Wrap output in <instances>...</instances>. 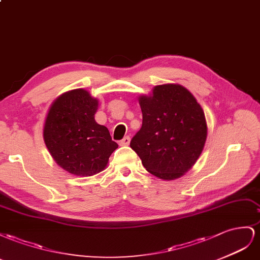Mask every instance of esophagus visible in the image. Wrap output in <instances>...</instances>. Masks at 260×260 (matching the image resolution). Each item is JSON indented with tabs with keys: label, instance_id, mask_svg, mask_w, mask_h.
Masks as SVG:
<instances>
[{
	"label": "esophagus",
	"instance_id": "1",
	"mask_svg": "<svg viewBox=\"0 0 260 260\" xmlns=\"http://www.w3.org/2000/svg\"><path fill=\"white\" fill-rule=\"evenodd\" d=\"M129 143H131V138L128 136H126L122 140H120V145L121 146H128Z\"/></svg>",
	"mask_w": 260,
	"mask_h": 260
}]
</instances>
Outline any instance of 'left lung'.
<instances>
[{
    "label": "left lung",
    "mask_w": 260,
    "mask_h": 260,
    "mask_svg": "<svg viewBox=\"0 0 260 260\" xmlns=\"http://www.w3.org/2000/svg\"><path fill=\"white\" fill-rule=\"evenodd\" d=\"M143 125L131 148L148 172L171 181L186 173L202 153L207 138L205 113L181 85L155 86L150 95L138 98Z\"/></svg>",
    "instance_id": "left-lung-1"
}]
</instances>
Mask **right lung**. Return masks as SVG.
<instances>
[{"instance_id":"right-lung-1","label":"right lung","mask_w":260,"mask_h":260,"mask_svg":"<svg viewBox=\"0 0 260 260\" xmlns=\"http://www.w3.org/2000/svg\"><path fill=\"white\" fill-rule=\"evenodd\" d=\"M98 106V100L85 89H74L56 98L49 109L44 143L54 161L71 174L101 172L118 147L106 126L94 121Z\"/></svg>"}]
</instances>
